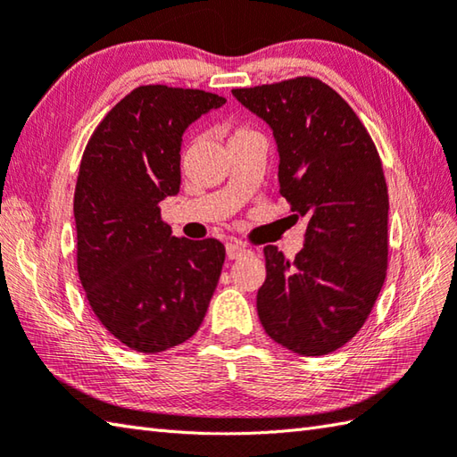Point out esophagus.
<instances>
[{
    "mask_svg": "<svg viewBox=\"0 0 457 457\" xmlns=\"http://www.w3.org/2000/svg\"><path fill=\"white\" fill-rule=\"evenodd\" d=\"M226 253H228V259H239V257L247 255L249 249L245 245H239V244H228Z\"/></svg>",
    "mask_w": 457,
    "mask_h": 457,
    "instance_id": "obj_1",
    "label": "esophagus"
}]
</instances>
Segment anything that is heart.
Segmentation results:
<instances>
[{"mask_svg": "<svg viewBox=\"0 0 457 457\" xmlns=\"http://www.w3.org/2000/svg\"><path fill=\"white\" fill-rule=\"evenodd\" d=\"M253 130L245 127V124H234V129H231V138H237V137H244V134H252Z\"/></svg>", "mask_w": 457, "mask_h": 457, "instance_id": "1", "label": "heart"}]
</instances>
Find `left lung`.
<instances>
[{
	"label": "left lung",
	"mask_w": 457,
	"mask_h": 457,
	"mask_svg": "<svg viewBox=\"0 0 457 457\" xmlns=\"http://www.w3.org/2000/svg\"><path fill=\"white\" fill-rule=\"evenodd\" d=\"M270 124L279 148V194L305 218L293 262L263 247L257 315L275 343L328 354L359 333L388 265V187L369 130L335 88L315 77L234 88Z\"/></svg>",
	"instance_id": "8db88e82"
}]
</instances>
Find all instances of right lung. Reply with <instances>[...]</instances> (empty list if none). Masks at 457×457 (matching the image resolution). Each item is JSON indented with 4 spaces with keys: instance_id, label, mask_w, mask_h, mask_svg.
<instances>
[{
    "instance_id": "obj_1",
    "label": "right lung",
    "mask_w": 457,
    "mask_h": 457,
    "mask_svg": "<svg viewBox=\"0 0 457 457\" xmlns=\"http://www.w3.org/2000/svg\"><path fill=\"white\" fill-rule=\"evenodd\" d=\"M226 98L200 88L142 85L88 138L75 186L77 271L96 319L124 346L182 345L208 311L221 241L174 237L160 202L180 190L182 134Z\"/></svg>"
}]
</instances>
